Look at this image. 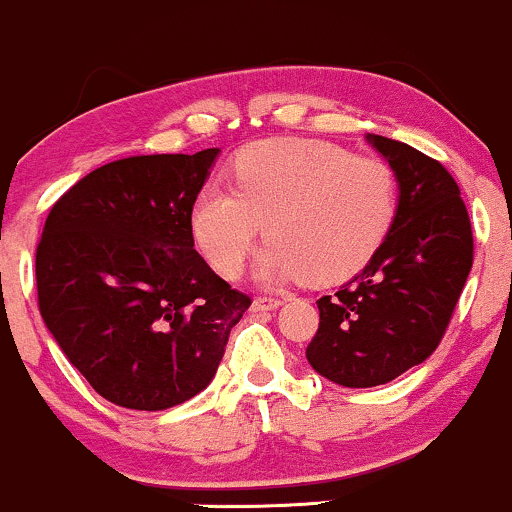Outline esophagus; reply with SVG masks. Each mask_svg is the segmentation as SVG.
Segmentation results:
<instances>
[{"label": "esophagus", "mask_w": 512, "mask_h": 512, "mask_svg": "<svg viewBox=\"0 0 512 512\" xmlns=\"http://www.w3.org/2000/svg\"><path fill=\"white\" fill-rule=\"evenodd\" d=\"M281 305L279 298H272V296H257L255 301H252V313H262V310H276Z\"/></svg>", "instance_id": "obj_1"}]
</instances>
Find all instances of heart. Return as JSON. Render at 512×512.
Masks as SVG:
<instances>
[{"label":"heart","instance_id":"1","mask_svg":"<svg viewBox=\"0 0 512 512\" xmlns=\"http://www.w3.org/2000/svg\"><path fill=\"white\" fill-rule=\"evenodd\" d=\"M236 190L209 182L192 207L199 252L226 279L243 272L262 231V281L349 279L383 245L397 216L395 170L317 139H267L233 163Z\"/></svg>","mask_w":512,"mask_h":512}]
</instances>
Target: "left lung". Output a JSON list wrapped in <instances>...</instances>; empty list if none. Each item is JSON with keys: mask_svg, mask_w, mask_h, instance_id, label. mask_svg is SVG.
Wrapping results in <instances>:
<instances>
[{"mask_svg": "<svg viewBox=\"0 0 512 512\" xmlns=\"http://www.w3.org/2000/svg\"><path fill=\"white\" fill-rule=\"evenodd\" d=\"M399 185L397 216L370 262L334 296L305 358L344 387L385 385L424 363L450 325L474 260L472 223L443 163L414 146L366 134Z\"/></svg>", "mask_w": 512, "mask_h": 512, "instance_id": "obj_1", "label": "left lung"}]
</instances>
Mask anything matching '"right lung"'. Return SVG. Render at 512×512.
<instances>
[{"label":"right lung","instance_id":"1","mask_svg":"<svg viewBox=\"0 0 512 512\" xmlns=\"http://www.w3.org/2000/svg\"><path fill=\"white\" fill-rule=\"evenodd\" d=\"M219 149L96 168L50 209L38 308L69 363L117 407L161 411L216 375L250 308L195 250L192 207Z\"/></svg>","mask_w":512,"mask_h":512}]
</instances>
